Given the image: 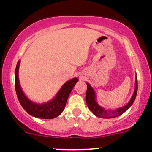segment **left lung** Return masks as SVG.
Wrapping results in <instances>:
<instances>
[{"instance_id": "obj_1", "label": "left lung", "mask_w": 152, "mask_h": 152, "mask_svg": "<svg viewBox=\"0 0 152 152\" xmlns=\"http://www.w3.org/2000/svg\"><path fill=\"white\" fill-rule=\"evenodd\" d=\"M87 90H86V104L88 106V109L92 111V113L96 116L97 117L103 118H111L117 117V116H121L122 114L125 112L127 109L130 108V106L133 104V103L135 100L136 96L137 94V88H138V83H137V76H136L135 79V88H134V91L132 98L129 100L126 105L121 107L118 108L114 110H106L102 106H101L96 102V95L95 91L94 88L91 86L89 83L87 82Z\"/></svg>"}]
</instances>
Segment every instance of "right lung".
<instances>
[{
    "label": "right lung",
    "mask_w": 152,
    "mask_h": 152,
    "mask_svg": "<svg viewBox=\"0 0 152 152\" xmlns=\"http://www.w3.org/2000/svg\"><path fill=\"white\" fill-rule=\"evenodd\" d=\"M20 63V61H18L15 70V87L17 96L22 107L28 114L36 118L51 119L58 116L64 110L69 94L78 82V78H74L66 81L53 99L42 104H37L28 98L20 87L18 78Z\"/></svg>",
    "instance_id": "add662e5"
}]
</instances>
